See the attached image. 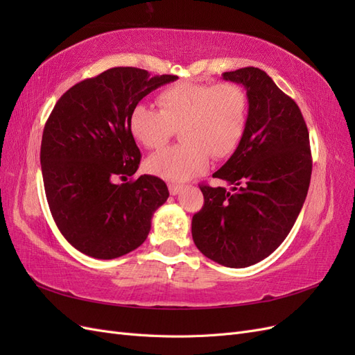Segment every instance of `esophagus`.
<instances>
[{
    "label": "esophagus",
    "mask_w": 355,
    "mask_h": 355,
    "mask_svg": "<svg viewBox=\"0 0 355 355\" xmlns=\"http://www.w3.org/2000/svg\"><path fill=\"white\" fill-rule=\"evenodd\" d=\"M180 189H182V185H179V184H168V192L171 196L179 194Z\"/></svg>",
    "instance_id": "esophagus-1"
}]
</instances>
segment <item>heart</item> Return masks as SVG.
<instances>
[{
    "instance_id": "b5f03b06",
    "label": "heart",
    "mask_w": 355,
    "mask_h": 355,
    "mask_svg": "<svg viewBox=\"0 0 355 355\" xmlns=\"http://www.w3.org/2000/svg\"><path fill=\"white\" fill-rule=\"evenodd\" d=\"M159 111L137 105L128 118L130 133L146 149L163 148L179 130L180 145L146 161L149 173L167 180L200 175L213 159L228 158L245 132L249 99L235 83H178L157 96Z\"/></svg>"
}]
</instances>
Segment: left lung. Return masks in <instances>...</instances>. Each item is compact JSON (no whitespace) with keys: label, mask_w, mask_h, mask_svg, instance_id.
Masks as SVG:
<instances>
[{"label":"left lung","mask_w":355,"mask_h":355,"mask_svg":"<svg viewBox=\"0 0 355 355\" xmlns=\"http://www.w3.org/2000/svg\"><path fill=\"white\" fill-rule=\"evenodd\" d=\"M243 84L249 99L239 148L213 178L230 188L202 184L204 206L192 216V240L209 259L230 268L261 262L280 245L308 194L313 158L296 102L259 68L223 72Z\"/></svg>","instance_id":"1"}]
</instances>
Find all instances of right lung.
I'll use <instances>...</instances> for the list:
<instances>
[{
    "label": "right lung",
    "mask_w": 355,
    "mask_h": 355,
    "mask_svg": "<svg viewBox=\"0 0 355 355\" xmlns=\"http://www.w3.org/2000/svg\"><path fill=\"white\" fill-rule=\"evenodd\" d=\"M176 78L111 68L72 85L53 108L41 141L42 180L59 231L81 253L115 259L146 240L168 189L151 175L127 182L141 163L128 118L148 93Z\"/></svg>",
    "instance_id": "add662e5"
}]
</instances>
